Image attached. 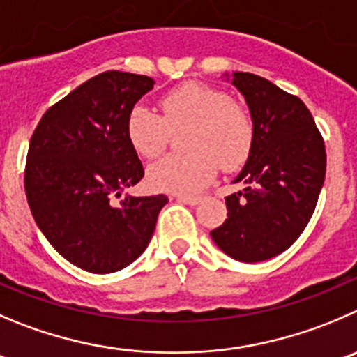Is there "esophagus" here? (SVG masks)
Returning a JSON list of instances; mask_svg holds the SVG:
<instances>
[{
  "mask_svg": "<svg viewBox=\"0 0 357 357\" xmlns=\"http://www.w3.org/2000/svg\"><path fill=\"white\" fill-rule=\"evenodd\" d=\"M173 198L176 199L178 203H184V205H198L199 203V196H189V195H175Z\"/></svg>",
  "mask_w": 357,
  "mask_h": 357,
  "instance_id": "34e87169",
  "label": "esophagus"
}]
</instances>
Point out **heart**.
<instances>
[{"instance_id":"1","label":"heart","mask_w":357,"mask_h":357,"mask_svg":"<svg viewBox=\"0 0 357 357\" xmlns=\"http://www.w3.org/2000/svg\"><path fill=\"white\" fill-rule=\"evenodd\" d=\"M162 115L144 105L131 108L126 135L145 159L168 149L173 133L188 131L184 155H168L149 168V184L159 191L196 192L215 176L217 168L235 172L245 165L256 140L249 108L217 87L185 82L166 93Z\"/></svg>"}]
</instances>
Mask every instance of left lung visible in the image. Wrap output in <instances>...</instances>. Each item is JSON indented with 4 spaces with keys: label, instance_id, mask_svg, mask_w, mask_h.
Here are the masks:
<instances>
[{
    "label": "left lung",
    "instance_id": "1",
    "mask_svg": "<svg viewBox=\"0 0 357 357\" xmlns=\"http://www.w3.org/2000/svg\"><path fill=\"white\" fill-rule=\"evenodd\" d=\"M256 124V140L226 198L227 219L210 231L222 252L259 263L289 249L303 233L324 184L326 149L310 110L298 96L254 73H233Z\"/></svg>",
    "mask_w": 357,
    "mask_h": 357
}]
</instances>
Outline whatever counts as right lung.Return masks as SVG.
<instances>
[{
  "instance_id": "right-lung-1",
  "label": "right lung",
  "mask_w": 357,
  "mask_h": 357,
  "mask_svg": "<svg viewBox=\"0 0 357 357\" xmlns=\"http://www.w3.org/2000/svg\"><path fill=\"white\" fill-rule=\"evenodd\" d=\"M152 87L145 75H96L52 105L29 142L24 188L33 217L64 259L91 273L133 263L168 203L165 195L115 203L144 176L126 119Z\"/></svg>"
}]
</instances>
